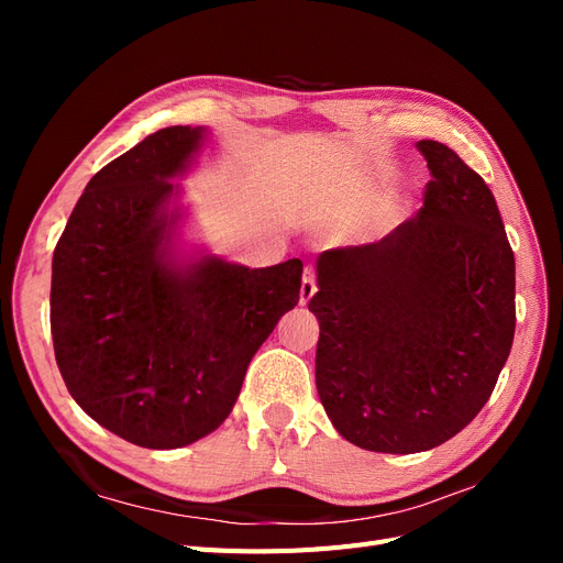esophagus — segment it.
Wrapping results in <instances>:
<instances>
[{"label": "esophagus", "mask_w": 563, "mask_h": 563, "mask_svg": "<svg viewBox=\"0 0 563 563\" xmlns=\"http://www.w3.org/2000/svg\"><path fill=\"white\" fill-rule=\"evenodd\" d=\"M317 294V282H314V272L305 269L302 275V284H300V305L308 302L312 296Z\"/></svg>", "instance_id": "34e87169"}]
</instances>
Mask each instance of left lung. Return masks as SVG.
Returning <instances> with one entry per match:
<instances>
[{"label":"left lung","instance_id":"8db88e82","mask_svg":"<svg viewBox=\"0 0 563 563\" xmlns=\"http://www.w3.org/2000/svg\"><path fill=\"white\" fill-rule=\"evenodd\" d=\"M422 209L317 258V391L350 444L420 453L467 428L515 340V253L484 178L437 141Z\"/></svg>","mask_w":563,"mask_h":563}]
</instances>
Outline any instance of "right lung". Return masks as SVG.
Masks as SVG:
<instances>
[{"label": "right lung", "instance_id": "add662e5", "mask_svg": "<svg viewBox=\"0 0 563 563\" xmlns=\"http://www.w3.org/2000/svg\"><path fill=\"white\" fill-rule=\"evenodd\" d=\"M207 129L168 126L89 180L51 265V335L73 399L143 449L211 434L300 298L302 263L251 269L176 251L180 178Z\"/></svg>", "mask_w": 563, "mask_h": 563}]
</instances>
